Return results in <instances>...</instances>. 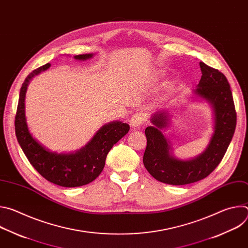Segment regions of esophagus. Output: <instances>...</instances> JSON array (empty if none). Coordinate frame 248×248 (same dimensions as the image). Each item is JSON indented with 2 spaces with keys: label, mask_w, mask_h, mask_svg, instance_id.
Returning <instances> with one entry per match:
<instances>
[{
  "label": "esophagus",
  "mask_w": 248,
  "mask_h": 248,
  "mask_svg": "<svg viewBox=\"0 0 248 248\" xmlns=\"http://www.w3.org/2000/svg\"><path fill=\"white\" fill-rule=\"evenodd\" d=\"M143 122H144V118H143V116L137 115V114L132 115V116L130 117V119H129V124H130L131 127H133V128L140 127L141 125H142Z\"/></svg>",
  "instance_id": "34e87169"
}]
</instances>
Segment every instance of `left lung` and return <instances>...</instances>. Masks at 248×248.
<instances>
[{"label":"left lung","mask_w":248,"mask_h":248,"mask_svg":"<svg viewBox=\"0 0 248 248\" xmlns=\"http://www.w3.org/2000/svg\"><path fill=\"white\" fill-rule=\"evenodd\" d=\"M199 65L202 77L193 94L209 103L214 119V131L205 150L189 160L173 156L170 141L162 132L170 124L168 110L155 113L150 119L153 125L145 129L143 164L154 179L167 185L184 186L205 179L222 161L234 133L236 113L227 78L202 62Z\"/></svg>","instance_id":"1"}]
</instances>
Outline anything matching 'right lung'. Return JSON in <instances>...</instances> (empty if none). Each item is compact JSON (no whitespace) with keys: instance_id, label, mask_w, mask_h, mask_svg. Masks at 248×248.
I'll return each instance as SVG.
<instances>
[{"instance_id":"obj_1","label":"right lung","mask_w":248,"mask_h":248,"mask_svg":"<svg viewBox=\"0 0 248 248\" xmlns=\"http://www.w3.org/2000/svg\"><path fill=\"white\" fill-rule=\"evenodd\" d=\"M94 54L75 56L78 61L91 59ZM51 66L46 63L33 70L20 88L15 126L18 143L30 164L50 183L63 187H77L93 182L105 167L111 148L129 130L123 122L104 124L81 149L70 153L53 152L43 146L29 131L25 117V94L30 80Z\"/></svg>"}]
</instances>
